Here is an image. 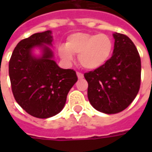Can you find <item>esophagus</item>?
I'll return each instance as SVG.
<instances>
[{"mask_svg":"<svg viewBox=\"0 0 152 152\" xmlns=\"http://www.w3.org/2000/svg\"><path fill=\"white\" fill-rule=\"evenodd\" d=\"M76 75H77V77H78L79 79H82L83 77H84V75L80 72H76Z\"/></svg>","mask_w":152,"mask_h":152,"instance_id":"34e87169","label":"esophagus"}]
</instances>
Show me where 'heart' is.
<instances>
[{"instance_id":"obj_1","label":"heart","mask_w":152,"mask_h":152,"mask_svg":"<svg viewBox=\"0 0 152 152\" xmlns=\"http://www.w3.org/2000/svg\"><path fill=\"white\" fill-rule=\"evenodd\" d=\"M113 50L112 38L106 34L77 32L67 37L66 46H60L58 55L66 63L78 55L80 65L87 70H97L105 65Z\"/></svg>"}]
</instances>
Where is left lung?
Listing matches in <instances>:
<instances>
[{"label":"left lung","instance_id":"obj_1","mask_svg":"<svg viewBox=\"0 0 152 152\" xmlns=\"http://www.w3.org/2000/svg\"><path fill=\"white\" fill-rule=\"evenodd\" d=\"M112 58L99 69L85 73L88 99L97 111L115 114L136 98L141 82V59L127 36L115 32Z\"/></svg>","mask_w":152,"mask_h":152}]
</instances>
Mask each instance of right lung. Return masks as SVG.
I'll return each mask as SVG.
<instances>
[{
  "label": "right lung",
  "mask_w": 152,
  "mask_h": 152,
  "mask_svg": "<svg viewBox=\"0 0 152 152\" xmlns=\"http://www.w3.org/2000/svg\"><path fill=\"white\" fill-rule=\"evenodd\" d=\"M52 31L38 32L22 40L13 51L9 75L16 102L32 116L52 117L65 106L66 96L77 81L76 72L63 69L53 60ZM41 50L40 56L33 51Z\"/></svg>",
  "instance_id": "add662e5"
}]
</instances>
